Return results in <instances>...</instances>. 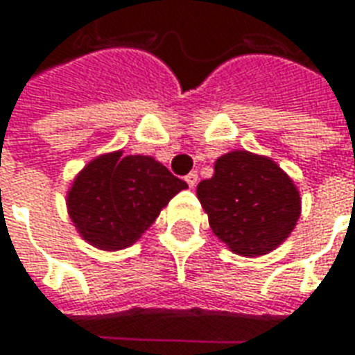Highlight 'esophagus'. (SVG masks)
I'll list each match as a JSON object with an SVG mask.
<instances>
[{
	"instance_id": "1",
	"label": "esophagus",
	"mask_w": 355,
	"mask_h": 355,
	"mask_svg": "<svg viewBox=\"0 0 355 355\" xmlns=\"http://www.w3.org/2000/svg\"><path fill=\"white\" fill-rule=\"evenodd\" d=\"M186 182H188V186H190V188H193V186L198 184V173H196V171H192L190 175H186Z\"/></svg>"
}]
</instances>
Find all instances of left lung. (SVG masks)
<instances>
[{
  "instance_id": "8db88e82",
  "label": "left lung",
  "mask_w": 355,
  "mask_h": 355,
  "mask_svg": "<svg viewBox=\"0 0 355 355\" xmlns=\"http://www.w3.org/2000/svg\"><path fill=\"white\" fill-rule=\"evenodd\" d=\"M198 200L218 239L241 257L282 245L300 216V196L270 157L245 150L218 157L215 175L198 184Z\"/></svg>"
}]
</instances>
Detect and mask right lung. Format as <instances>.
I'll list each match as a JSON object with an SVG mask.
<instances>
[{
  "instance_id": "obj_1",
  "label": "right lung",
  "mask_w": 355,
  "mask_h": 355,
  "mask_svg": "<svg viewBox=\"0 0 355 355\" xmlns=\"http://www.w3.org/2000/svg\"><path fill=\"white\" fill-rule=\"evenodd\" d=\"M188 188L150 155L96 157L68 192V213L83 239L102 251L132 245L173 196Z\"/></svg>"
}]
</instances>
